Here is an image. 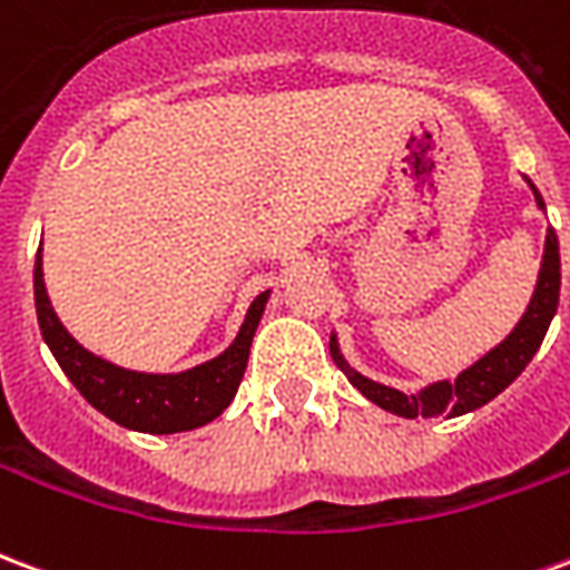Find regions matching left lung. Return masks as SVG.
Listing matches in <instances>:
<instances>
[{"mask_svg": "<svg viewBox=\"0 0 570 570\" xmlns=\"http://www.w3.org/2000/svg\"><path fill=\"white\" fill-rule=\"evenodd\" d=\"M528 186L534 191V200L543 210V198L534 188V183L528 179ZM559 286H562V259H559V237L556 232H547V247H543V262H540L538 286H534V296L528 302V311L522 314V321L515 323V330L501 345L491 347L489 354L482 360H476L470 370H464L454 382H433L428 384L419 394H403L396 387H387V384H379L360 375L357 370L347 366V360L342 357L338 351V342L335 335L330 338V354H333L335 366L345 372L347 382L357 387L360 394L372 400L375 406H382L384 412H394L400 419H433V415H464V412H473V409L485 406L489 400L501 394L503 387L522 375L531 357L538 354L543 335L550 330V321L556 308H559Z\"/></svg>", "mask_w": 570, "mask_h": 570, "instance_id": "1", "label": "left lung"}]
</instances>
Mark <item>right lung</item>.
<instances>
[{"label":"right lung","instance_id":"add662e5","mask_svg":"<svg viewBox=\"0 0 570 570\" xmlns=\"http://www.w3.org/2000/svg\"><path fill=\"white\" fill-rule=\"evenodd\" d=\"M32 289H36V314H39L45 345L51 347V354L60 363V370L67 372L69 382L76 384V391L97 412H104L106 419L140 433H183V430L204 428L207 421L223 415L244 379L249 345L268 302V289L253 298L240 333L219 357L207 360L195 370L155 375V372L121 370L116 363L91 354L88 347H81L67 333L45 289L42 249L36 256Z\"/></svg>","mask_w":570,"mask_h":570}]
</instances>
